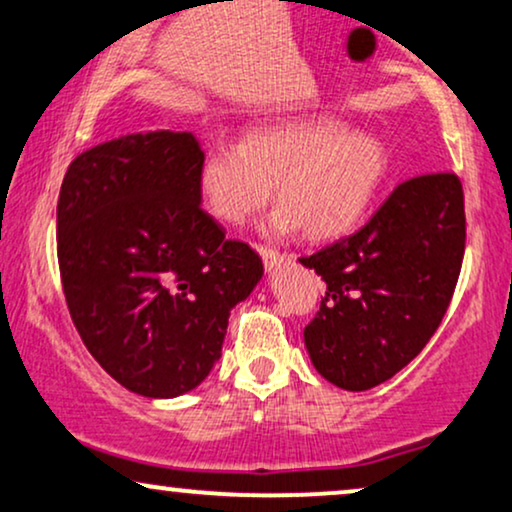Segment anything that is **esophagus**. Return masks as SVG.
I'll return each mask as SVG.
<instances>
[{"label": "esophagus", "mask_w": 512, "mask_h": 512, "mask_svg": "<svg viewBox=\"0 0 512 512\" xmlns=\"http://www.w3.org/2000/svg\"><path fill=\"white\" fill-rule=\"evenodd\" d=\"M258 254H261L263 266H266V270H275V268H280L282 263L289 261L287 254H280V251L268 249V246H258Z\"/></svg>", "instance_id": "esophagus-1"}]
</instances>
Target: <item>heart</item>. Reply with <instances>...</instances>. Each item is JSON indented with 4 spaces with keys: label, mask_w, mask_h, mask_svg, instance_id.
I'll list each match as a JSON object with an SVG mask.
<instances>
[{
    "label": "heart",
    "mask_w": 512,
    "mask_h": 512,
    "mask_svg": "<svg viewBox=\"0 0 512 512\" xmlns=\"http://www.w3.org/2000/svg\"><path fill=\"white\" fill-rule=\"evenodd\" d=\"M389 154L375 135L337 118H287L249 130L239 147L218 144L199 166L201 199L213 216L242 225L273 197L270 235L304 225L313 239L349 232L387 178Z\"/></svg>",
    "instance_id": "obj_1"
}]
</instances>
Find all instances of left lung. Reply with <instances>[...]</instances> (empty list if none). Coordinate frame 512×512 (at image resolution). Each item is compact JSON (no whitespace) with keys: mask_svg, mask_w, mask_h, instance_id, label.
<instances>
[{"mask_svg":"<svg viewBox=\"0 0 512 512\" xmlns=\"http://www.w3.org/2000/svg\"><path fill=\"white\" fill-rule=\"evenodd\" d=\"M463 254V185L430 173L401 182L351 237L301 258L327 285L304 330L315 370L365 391L406 368L437 332Z\"/></svg>","mask_w":512,"mask_h":512,"instance_id":"8db88e82","label":"left lung"}]
</instances>
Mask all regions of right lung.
Segmentation results:
<instances>
[{"label": "right lung", "mask_w": 512, "mask_h": 512, "mask_svg": "<svg viewBox=\"0 0 512 512\" xmlns=\"http://www.w3.org/2000/svg\"><path fill=\"white\" fill-rule=\"evenodd\" d=\"M201 159L192 132H130L82 151L61 182L68 311L97 363L147 399L206 380L230 311L263 277L256 251L201 208Z\"/></svg>", "instance_id": "right-lung-1"}]
</instances>
